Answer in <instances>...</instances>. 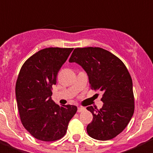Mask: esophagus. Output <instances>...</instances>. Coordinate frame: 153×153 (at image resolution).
I'll use <instances>...</instances> for the list:
<instances>
[{
    "mask_svg": "<svg viewBox=\"0 0 153 153\" xmlns=\"http://www.w3.org/2000/svg\"><path fill=\"white\" fill-rule=\"evenodd\" d=\"M85 109V108L84 107H81V106L78 107V112H82V111H84Z\"/></svg>",
    "mask_w": 153,
    "mask_h": 153,
    "instance_id": "obj_1",
    "label": "esophagus"
}]
</instances>
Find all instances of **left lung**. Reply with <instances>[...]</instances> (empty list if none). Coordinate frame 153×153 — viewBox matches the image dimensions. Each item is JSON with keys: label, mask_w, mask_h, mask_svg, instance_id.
Listing matches in <instances>:
<instances>
[{"label": "left lung", "mask_w": 153, "mask_h": 153, "mask_svg": "<svg viewBox=\"0 0 153 153\" xmlns=\"http://www.w3.org/2000/svg\"><path fill=\"white\" fill-rule=\"evenodd\" d=\"M69 62L82 66L91 88L103 92L100 109L87 107L93 115L88 134L97 140L113 139L125 129L134 113L132 81L126 65L109 51L93 47L75 48Z\"/></svg>", "instance_id": "left-lung-1"}]
</instances>
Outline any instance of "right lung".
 Listing matches in <instances>:
<instances>
[{
	"instance_id": "right-lung-1",
	"label": "right lung",
	"mask_w": 153,
	"mask_h": 153,
	"mask_svg": "<svg viewBox=\"0 0 153 153\" xmlns=\"http://www.w3.org/2000/svg\"><path fill=\"white\" fill-rule=\"evenodd\" d=\"M72 50L42 49L25 62L19 72L15 94L21 123L38 140L51 142L63 137L76 113L75 105L60 106L51 99L57 74Z\"/></svg>"
}]
</instances>
